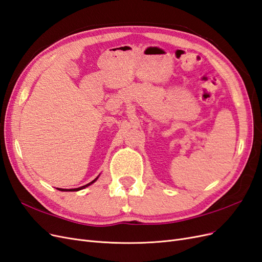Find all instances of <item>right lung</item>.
<instances>
[{"mask_svg": "<svg viewBox=\"0 0 262 262\" xmlns=\"http://www.w3.org/2000/svg\"><path fill=\"white\" fill-rule=\"evenodd\" d=\"M98 177H99V176H98ZM98 177L95 178L93 181H91L90 184H87V185H85V186H82V187H80V188H75V189H60V188H58V190H60V191H78V190H82V189H84V188H86V187H89L90 185L94 184V182L98 179Z\"/></svg>", "mask_w": 262, "mask_h": 262, "instance_id": "1", "label": "right lung"}]
</instances>
